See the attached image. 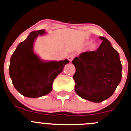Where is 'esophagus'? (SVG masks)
<instances>
[{
  "mask_svg": "<svg viewBox=\"0 0 131 131\" xmlns=\"http://www.w3.org/2000/svg\"><path fill=\"white\" fill-rule=\"evenodd\" d=\"M74 58H75V54H70L69 56H68V60H69L70 62H71V61H72L73 59Z\"/></svg>",
  "mask_w": 131,
  "mask_h": 131,
  "instance_id": "obj_1",
  "label": "esophagus"
}]
</instances>
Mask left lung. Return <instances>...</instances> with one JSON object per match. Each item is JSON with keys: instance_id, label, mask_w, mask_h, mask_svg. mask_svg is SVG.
I'll return each mask as SVG.
<instances>
[{"instance_id": "8db88e82", "label": "left lung", "mask_w": 131, "mask_h": 131, "mask_svg": "<svg viewBox=\"0 0 131 131\" xmlns=\"http://www.w3.org/2000/svg\"><path fill=\"white\" fill-rule=\"evenodd\" d=\"M95 51L81 53L72 63L76 68L73 75L75 90L81 98L99 103L112 95L122 78L119 54L110 41L103 36Z\"/></svg>"}]
</instances>
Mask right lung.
Wrapping results in <instances>:
<instances>
[{
  "label": "right lung",
  "mask_w": 131,
  "mask_h": 131,
  "mask_svg": "<svg viewBox=\"0 0 131 131\" xmlns=\"http://www.w3.org/2000/svg\"><path fill=\"white\" fill-rule=\"evenodd\" d=\"M46 34L45 29L31 32L10 58L9 75L12 84L24 97L38 98L50 93L56 77L69 63L68 60L46 61L34 52L36 38Z\"/></svg>",
  "instance_id": "1"
}]
</instances>
